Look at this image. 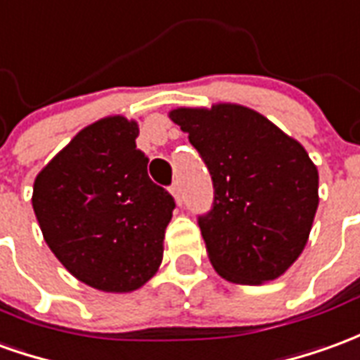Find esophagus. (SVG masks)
<instances>
[{"label": "esophagus", "instance_id": "1", "mask_svg": "<svg viewBox=\"0 0 360 360\" xmlns=\"http://www.w3.org/2000/svg\"><path fill=\"white\" fill-rule=\"evenodd\" d=\"M169 193L173 195V198H175V202H177V205H179V206L183 205V193H181L179 183H173L172 188H169Z\"/></svg>", "mask_w": 360, "mask_h": 360}]
</instances>
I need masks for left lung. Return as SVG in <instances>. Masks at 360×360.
Listing matches in <instances>:
<instances>
[{"label": "left lung", "instance_id": "left-lung-1", "mask_svg": "<svg viewBox=\"0 0 360 360\" xmlns=\"http://www.w3.org/2000/svg\"><path fill=\"white\" fill-rule=\"evenodd\" d=\"M214 183V206L198 218L218 275L263 285L285 275L308 243L320 205V175L304 146L261 112L236 105L177 107Z\"/></svg>", "mask_w": 360, "mask_h": 360}]
</instances>
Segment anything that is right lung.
<instances>
[{
  "instance_id": "1",
  "label": "right lung",
  "mask_w": 360,
  "mask_h": 360,
  "mask_svg": "<svg viewBox=\"0 0 360 360\" xmlns=\"http://www.w3.org/2000/svg\"><path fill=\"white\" fill-rule=\"evenodd\" d=\"M134 119L79 130L32 185V210L58 261L91 288L132 292L158 273L173 197L148 177Z\"/></svg>"
}]
</instances>
